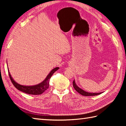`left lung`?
<instances>
[{
	"instance_id": "obj_1",
	"label": "left lung",
	"mask_w": 126,
	"mask_h": 126,
	"mask_svg": "<svg viewBox=\"0 0 126 126\" xmlns=\"http://www.w3.org/2000/svg\"><path fill=\"white\" fill-rule=\"evenodd\" d=\"M73 87L74 88V89H75L76 91H77V92L79 93L80 94L82 95H83L85 96H95V95H100L103 92H101V93H89L87 92H85L84 90L82 89L81 88H80L77 86V85L75 83V79L73 81Z\"/></svg>"
}]
</instances>
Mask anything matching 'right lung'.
Segmentation results:
<instances>
[{
	"label": "right lung",
	"instance_id": "obj_1",
	"mask_svg": "<svg viewBox=\"0 0 126 126\" xmlns=\"http://www.w3.org/2000/svg\"><path fill=\"white\" fill-rule=\"evenodd\" d=\"M59 67H56L53 68L52 70L51 71L49 74L47 75L46 78L44 79V81H43L40 83L34 85H24L18 83L16 82L14 79L12 78L11 75L10 74L9 70H8L9 71V74L11 81L13 84L14 86L17 88L19 90L21 91V92L25 93L26 94H28L31 95H40L43 93L45 90H47L49 87V82L50 79H51V77L52 76L53 74L55 73V71H57L58 69H59ZM9 69V68H8Z\"/></svg>",
	"mask_w": 126,
	"mask_h": 126
}]
</instances>
